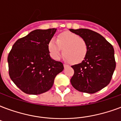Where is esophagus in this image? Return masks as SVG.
<instances>
[{
  "mask_svg": "<svg viewBox=\"0 0 121 121\" xmlns=\"http://www.w3.org/2000/svg\"><path fill=\"white\" fill-rule=\"evenodd\" d=\"M63 67H64L65 69H66V68H67V67H69V65H68L67 64H65H65H63Z\"/></svg>",
  "mask_w": 121,
  "mask_h": 121,
  "instance_id": "esophagus-1",
  "label": "esophagus"
}]
</instances>
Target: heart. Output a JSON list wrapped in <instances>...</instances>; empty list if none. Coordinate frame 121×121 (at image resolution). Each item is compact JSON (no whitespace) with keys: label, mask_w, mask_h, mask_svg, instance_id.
Segmentation results:
<instances>
[{"label":"heart","mask_w":121,"mask_h":121,"mask_svg":"<svg viewBox=\"0 0 121 121\" xmlns=\"http://www.w3.org/2000/svg\"><path fill=\"white\" fill-rule=\"evenodd\" d=\"M48 49L54 58L58 59L63 54L72 64H78L85 60L88 52L86 40L78 35L65 32L59 34L57 40L52 39L48 43Z\"/></svg>","instance_id":"obj_1"}]
</instances>
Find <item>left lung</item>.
Returning <instances> with one entry per match:
<instances>
[{"label":"left lung","mask_w":121,"mask_h":121,"mask_svg":"<svg viewBox=\"0 0 121 121\" xmlns=\"http://www.w3.org/2000/svg\"><path fill=\"white\" fill-rule=\"evenodd\" d=\"M86 40L88 52L81 63L72 66L74 74L70 79L77 91L95 93L108 84L116 69L113 46L100 34L86 28L70 29Z\"/></svg>","instance_id":"1"}]
</instances>
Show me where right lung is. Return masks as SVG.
<instances>
[{
	"label": "right lung",
	"mask_w": 121,
	"mask_h": 121,
	"mask_svg": "<svg viewBox=\"0 0 121 121\" xmlns=\"http://www.w3.org/2000/svg\"><path fill=\"white\" fill-rule=\"evenodd\" d=\"M56 30H35L12 47L7 58L9 76L24 93L40 95L49 91L55 77L64 69L62 63L51 58L48 49Z\"/></svg>",
	"instance_id": "add662e5"
}]
</instances>
